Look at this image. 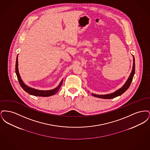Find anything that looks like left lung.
Wrapping results in <instances>:
<instances>
[{"instance_id":"8db88e82","label":"left lung","mask_w":150,"mask_h":150,"mask_svg":"<svg viewBox=\"0 0 150 150\" xmlns=\"http://www.w3.org/2000/svg\"><path fill=\"white\" fill-rule=\"evenodd\" d=\"M134 74H135V59H134V57H133V69H132V72L129 77L128 79L125 83V84L122 86L120 89H118L117 91L115 92L114 93H111V94H105V95H98L95 94H92V95L94 97H98L100 98H103V99H111V98H115L117 96H119L124 93L128 89L129 86H130V84L132 81Z\"/></svg>"}]
</instances>
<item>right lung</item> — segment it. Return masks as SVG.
Masks as SVG:
<instances>
[{"instance_id": "1", "label": "right lung", "mask_w": 150, "mask_h": 150, "mask_svg": "<svg viewBox=\"0 0 150 150\" xmlns=\"http://www.w3.org/2000/svg\"><path fill=\"white\" fill-rule=\"evenodd\" d=\"M17 57L16 59V74L17 75V77L18 80V82L20 84V86L22 88V89L26 92L27 93H29L31 95L33 96H39V97H48V96H53L54 94H55L56 93H57V92L59 91L61 86L62 85V81L63 80L61 81V82L60 83V84H59V86H57L56 88L53 89L52 90H50V91H40V90H37V89H35L31 88H30L28 86H26L23 82L21 80V78L20 77L19 72H18V60H17Z\"/></svg>"}]
</instances>
